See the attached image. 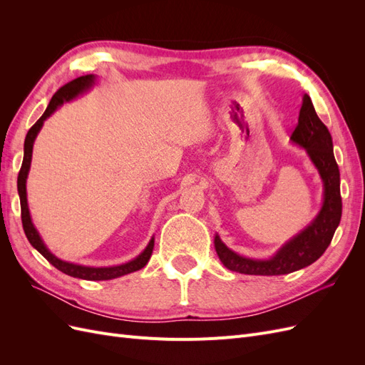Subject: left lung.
<instances>
[{
    "label": "left lung",
    "instance_id": "1",
    "mask_svg": "<svg viewBox=\"0 0 365 365\" xmlns=\"http://www.w3.org/2000/svg\"><path fill=\"white\" fill-rule=\"evenodd\" d=\"M291 141L306 150L309 160L323 181V205L317 216L300 233L275 251L268 259H252L240 256L230 250L220 237L215 236V248L220 262L230 271L248 275H283L309 267L323 256L332 242L335 230L339 225L342 202L339 192V169L334 155V143L329 129L318 118L311 97L303 96V103L298 115V125L294 129Z\"/></svg>",
    "mask_w": 365,
    "mask_h": 365
}]
</instances>
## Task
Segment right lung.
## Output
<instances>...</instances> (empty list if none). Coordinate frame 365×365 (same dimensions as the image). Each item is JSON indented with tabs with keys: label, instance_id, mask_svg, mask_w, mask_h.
<instances>
[{
	"label": "right lung",
	"instance_id": "right-lung-1",
	"mask_svg": "<svg viewBox=\"0 0 365 365\" xmlns=\"http://www.w3.org/2000/svg\"><path fill=\"white\" fill-rule=\"evenodd\" d=\"M94 85H96V76L94 74H86V76L77 77V79L68 82L67 85H63L62 88H59L56 93H54V96L51 97V101H50V103L46 109V113L41 115V118L27 132L26 141H24V160H23V165H21V170L18 173V195H19V202H21V219H23L24 233H26L29 242L31 244V247L38 250L42 254V256L53 264L54 268H58L63 274L71 275V277H76V279L93 280V282H96V280H113V279L121 277V275L130 274V272L141 269L143 267H146V263L149 262V259L152 256L153 240H155V239L152 237L149 240L148 247L143 250V252H140L134 260H129V262L121 263V264H115V267L96 268V267H85V264H79V263L65 262V260L54 256V254L47 248V245L43 244L42 237L39 236V231L36 230L35 225H33L29 204H27V187H26V184H27L29 172H30L33 145H35V140L39 134L43 121H46L54 111H56L59 106H62L63 103H67V102L74 101L76 97L82 96L88 90H91Z\"/></svg>",
	"mask_w": 365,
	"mask_h": 365
}]
</instances>
